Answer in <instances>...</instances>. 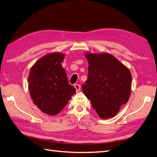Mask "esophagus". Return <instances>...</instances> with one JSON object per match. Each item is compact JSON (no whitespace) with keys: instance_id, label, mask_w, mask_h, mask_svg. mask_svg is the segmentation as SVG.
<instances>
[{"instance_id":"esophagus-1","label":"esophagus","mask_w":157,"mask_h":157,"mask_svg":"<svg viewBox=\"0 0 157 157\" xmlns=\"http://www.w3.org/2000/svg\"><path fill=\"white\" fill-rule=\"evenodd\" d=\"M74 87H75V90H76V92H78L79 90H80L81 86L79 85V84H75L74 85Z\"/></svg>"}]
</instances>
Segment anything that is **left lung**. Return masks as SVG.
Here are the masks:
<instances>
[{
	"label": "left lung",
	"mask_w": 157,
	"mask_h": 157,
	"mask_svg": "<svg viewBox=\"0 0 157 157\" xmlns=\"http://www.w3.org/2000/svg\"><path fill=\"white\" fill-rule=\"evenodd\" d=\"M88 77L82 88L90 100L100 117L115 116L120 106L128 102L131 92L132 75L129 69L108 53L86 54Z\"/></svg>",
	"instance_id": "1"
}]
</instances>
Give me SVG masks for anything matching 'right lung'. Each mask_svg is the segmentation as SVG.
I'll return each mask as SVG.
<instances>
[{"label":"right lung","mask_w":157,"mask_h":157,"mask_svg":"<svg viewBox=\"0 0 157 157\" xmlns=\"http://www.w3.org/2000/svg\"><path fill=\"white\" fill-rule=\"evenodd\" d=\"M64 55L55 52L46 55L32 66L29 74V90L38 108L50 115L62 111L75 88L70 85L61 63Z\"/></svg>","instance_id":"obj_1"}]
</instances>
